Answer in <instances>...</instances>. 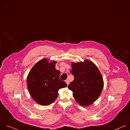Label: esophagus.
<instances>
[{"instance_id":"esophagus-1","label":"esophagus","mask_w":130,"mask_h":130,"mask_svg":"<svg viewBox=\"0 0 130 130\" xmlns=\"http://www.w3.org/2000/svg\"><path fill=\"white\" fill-rule=\"evenodd\" d=\"M65 82L66 83V84H67V85L69 84V81L68 80H65Z\"/></svg>"}]
</instances>
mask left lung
Segmentation results:
<instances>
[{"label": "left lung", "instance_id": "left-lung-1", "mask_svg": "<svg viewBox=\"0 0 130 130\" xmlns=\"http://www.w3.org/2000/svg\"><path fill=\"white\" fill-rule=\"evenodd\" d=\"M70 72L74 80L68 85L73 96L81 106L91 104L100 96L103 87V80L97 67L91 61L72 63Z\"/></svg>", "mask_w": 130, "mask_h": 130}]
</instances>
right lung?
<instances>
[{
  "label": "right lung",
  "mask_w": 130,
  "mask_h": 130,
  "mask_svg": "<svg viewBox=\"0 0 130 130\" xmlns=\"http://www.w3.org/2000/svg\"><path fill=\"white\" fill-rule=\"evenodd\" d=\"M55 61L47 62L43 59L37 62L27 77V87L33 99L42 105L53 102L58 96L59 89L67 86L60 79V72L55 69Z\"/></svg>",
  "instance_id": "1"
}]
</instances>
